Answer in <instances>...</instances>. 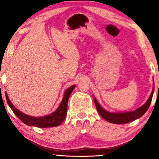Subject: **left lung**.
<instances>
[{
    "label": "left lung",
    "instance_id": "left-lung-1",
    "mask_svg": "<svg viewBox=\"0 0 159 159\" xmlns=\"http://www.w3.org/2000/svg\"><path fill=\"white\" fill-rule=\"evenodd\" d=\"M154 81V80H153ZM154 84V82H153ZM154 85V84H153ZM154 92V86L152 90L151 94L150 95L149 98L148 99V101L145 102V104H143V106H141L140 107L137 108L136 110L133 111H127V112H110L104 109L102 106L98 103L97 99L95 98L94 95V102L95 104V107L97 108L98 112L99 113V114L103 117L104 119H106V121H108V122L112 123V124H116V125H120V124H127L131 121L135 120L137 119H139L140 117L143 116L145 112L147 111V110L148 109L150 105H151L152 98H153Z\"/></svg>",
    "mask_w": 159,
    "mask_h": 159
}]
</instances>
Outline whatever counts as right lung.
<instances>
[{"label":"right lung","mask_w":159,"mask_h":159,"mask_svg":"<svg viewBox=\"0 0 159 159\" xmlns=\"http://www.w3.org/2000/svg\"><path fill=\"white\" fill-rule=\"evenodd\" d=\"M75 88V85L69 87L64 92V97L60 105L58 106L55 111L51 114L45 115L43 116H32L30 115L25 114L20 111L17 109L15 106L13 105L11 102L10 101L7 93L6 92V98L7 100V103L10 108H11L13 112L15 115L22 121L25 125L28 126H34V127H40V128H47V127H53L59 126L63 121H64L67 114V103H68L69 98L70 96L71 92Z\"/></svg>","instance_id":"add662e5"}]
</instances>
